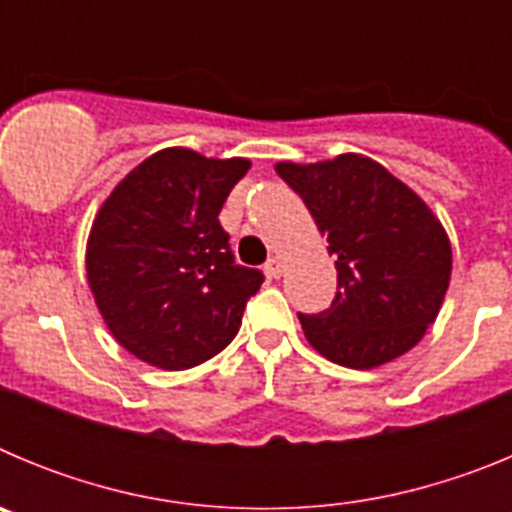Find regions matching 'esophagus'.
<instances>
[{
    "mask_svg": "<svg viewBox=\"0 0 512 512\" xmlns=\"http://www.w3.org/2000/svg\"><path fill=\"white\" fill-rule=\"evenodd\" d=\"M264 271H266V277H269V279H279V277H282V271H284V261L279 259V256H271V259L266 261Z\"/></svg>",
    "mask_w": 512,
    "mask_h": 512,
    "instance_id": "obj_1",
    "label": "esophagus"
}]
</instances>
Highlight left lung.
<instances>
[{"label": "left lung", "mask_w": 512, "mask_h": 512, "mask_svg": "<svg viewBox=\"0 0 512 512\" xmlns=\"http://www.w3.org/2000/svg\"><path fill=\"white\" fill-rule=\"evenodd\" d=\"M277 174L300 194L336 256V300L318 315L300 312L310 346L351 369L410 351L449 289L451 243L438 217L359 153L307 166L284 161Z\"/></svg>", "instance_id": "obj_1"}]
</instances>
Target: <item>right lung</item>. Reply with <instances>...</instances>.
<instances>
[{
    "mask_svg": "<svg viewBox=\"0 0 512 512\" xmlns=\"http://www.w3.org/2000/svg\"><path fill=\"white\" fill-rule=\"evenodd\" d=\"M251 169L246 158L164 148L107 197L87 243L94 302L115 341L158 369L220 354L264 274L235 264L217 215Z\"/></svg>",
    "mask_w": 512,
    "mask_h": 512,
    "instance_id": "right-lung-1",
    "label": "right lung"
}]
</instances>
